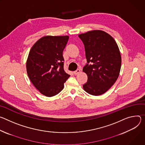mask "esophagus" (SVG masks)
Returning a JSON list of instances; mask_svg holds the SVG:
<instances>
[{
    "label": "esophagus",
    "instance_id": "obj_1",
    "mask_svg": "<svg viewBox=\"0 0 145 145\" xmlns=\"http://www.w3.org/2000/svg\"><path fill=\"white\" fill-rule=\"evenodd\" d=\"M80 72H81V70L78 69V70H76V71H75L74 72V74L75 75H77V74H78L80 73Z\"/></svg>",
    "mask_w": 145,
    "mask_h": 145
}]
</instances>
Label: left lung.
<instances>
[{
    "mask_svg": "<svg viewBox=\"0 0 145 145\" xmlns=\"http://www.w3.org/2000/svg\"><path fill=\"white\" fill-rule=\"evenodd\" d=\"M78 36L84 44L88 62L83 68L88 75L83 88L91 95H101L113 86L119 75L121 64L119 48L115 39L103 30H91Z\"/></svg>",
    "mask_w": 145,
    "mask_h": 145,
    "instance_id": "left-lung-1",
    "label": "left lung"
}]
</instances>
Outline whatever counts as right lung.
I'll return each instance as SVG.
<instances>
[{"label": "right lung", "mask_w": 145, "mask_h": 145, "mask_svg": "<svg viewBox=\"0 0 145 145\" xmlns=\"http://www.w3.org/2000/svg\"><path fill=\"white\" fill-rule=\"evenodd\" d=\"M69 36H46L31 47L26 60L27 75L35 87L46 97L60 93L70 75L64 70L63 51Z\"/></svg>", "instance_id": "add662e5"}]
</instances>
